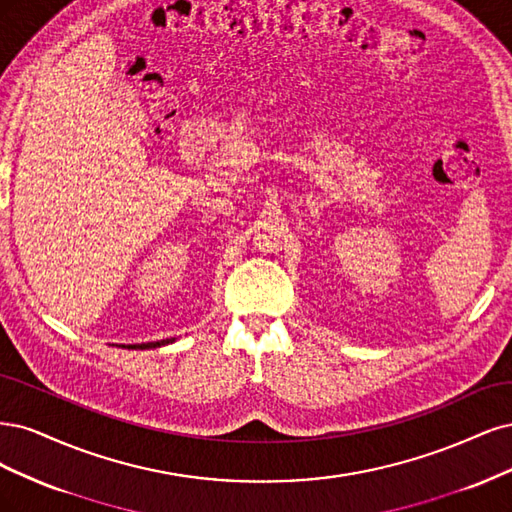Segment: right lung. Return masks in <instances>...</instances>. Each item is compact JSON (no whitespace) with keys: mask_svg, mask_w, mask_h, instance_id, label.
Here are the masks:
<instances>
[{"mask_svg":"<svg viewBox=\"0 0 512 512\" xmlns=\"http://www.w3.org/2000/svg\"><path fill=\"white\" fill-rule=\"evenodd\" d=\"M170 342H174V338L157 340V342H142V344H127V346L123 344V349H140V351H144V349H159V346H166Z\"/></svg>","mask_w":512,"mask_h":512,"instance_id":"add662e5","label":"right lung"}]
</instances>
